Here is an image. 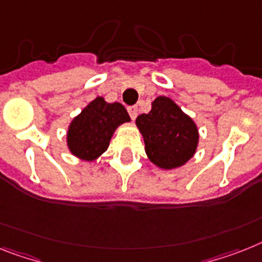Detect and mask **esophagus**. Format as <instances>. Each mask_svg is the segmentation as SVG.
I'll return each mask as SVG.
<instances>
[{
    "label": "esophagus",
    "instance_id": "1",
    "mask_svg": "<svg viewBox=\"0 0 262 262\" xmlns=\"http://www.w3.org/2000/svg\"><path fill=\"white\" fill-rule=\"evenodd\" d=\"M128 114H129V116H131V119H133V120H135L136 116H138V107H136V105H134V107H129Z\"/></svg>",
    "mask_w": 262,
    "mask_h": 262
}]
</instances>
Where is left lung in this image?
Listing matches in <instances>:
<instances>
[{"mask_svg":"<svg viewBox=\"0 0 262 262\" xmlns=\"http://www.w3.org/2000/svg\"><path fill=\"white\" fill-rule=\"evenodd\" d=\"M135 123L143 136L147 157L157 167H182L195 155L198 127L170 97L158 96L151 103V111L138 116Z\"/></svg>","mask_w":262,"mask_h":262,"instance_id":"left-lung-1","label":"left lung"}]
</instances>
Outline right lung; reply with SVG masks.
I'll use <instances>...</instances> for the list:
<instances>
[{"label": "right lung", "mask_w": 262, "mask_h": 262, "mask_svg": "<svg viewBox=\"0 0 262 262\" xmlns=\"http://www.w3.org/2000/svg\"><path fill=\"white\" fill-rule=\"evenodd\" d=\"M131 122L124 105L108 103L103 96L88 103L67 129V146L73 157L94 162L107 151L119 126Z\"/></svg>", "instance_id": "obj_1"}]
</instances>
